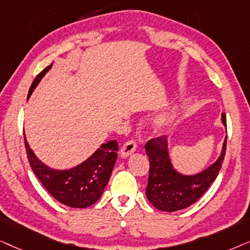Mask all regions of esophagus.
I'll return each mask as SVG.
<instances>
[{
    "label": "esophagus",
    "mask_w": 250,
    "mask_h": 250,
    "mask_svg": "<svg viewBox=\"0 0 250 250\" xmlns=\"http://www.w3.org/2000/svg\"><path fill=\"white\" fill-rule=\"evenodd\" d=\"M136 149H137V143L135 140H128V142L125 143L124 146L121 147L120 155L121 157H128L129 155H131Z\"/></svg>",
    "instance_id": "obj_1"
}]
</instances>
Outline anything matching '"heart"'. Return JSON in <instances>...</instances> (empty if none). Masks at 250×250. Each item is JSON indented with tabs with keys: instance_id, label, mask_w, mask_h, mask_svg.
Listing matches in <instances>:
<instances>
[{
	"instance_id": "1",
	"label": "heart",
	"mask_w": 250,
	"mask_h": 250,
	"mask_svg": "<svg viewBox=\"0 0 250 250\" xmlns=\"http://www.w3.org/2000/svg\"><path fill=\"white\" fill-rule=\"evenodd\" d=\"M168 120H170V117H167V118H163L161 120V124H165V122H167Z\"/></svg>"
}]
</instances>
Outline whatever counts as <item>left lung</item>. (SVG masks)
Wrapping results in <instances>:
<instances>
[{
	"label": "left lung",
	"instance_id": "left-lung-1",
	"mask_svg": "<svg viewBox=\"0 0 250 250\" xmlns=\"http://www.w3.org/2000/svg\"><path fill=\"white\" fill-rule=\"evenodd\" d=\"M222 122L227 128L224 113H222ZM227 138L224 139L219 159L194 175L181 174L173 167L168 155L167 136L148 140L145 149L149 160L148 184L146 187V197L149 203L163 212H175L196 203L219 174L226 155Z\"/></svg>",
	"mask_w": 250,
	"mask_h": 250
}]
</instances>
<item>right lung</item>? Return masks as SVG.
Masks as SVG:
<instances>
[{
    "mask_svg": "<svg viewBox=\"0 0 250 250\" xmlns=\"http://www.w3.org/2000/svg\"><path fill=\"white\" fill-rule=\"evenodd\" d=\"M51 66L52 64L46 66L35 78L28 91L27 100ZM24 146L31 170L44 188L58 202L75 208H86L101 198L111 178L119 148L117 140H110L106 144H102L100 148L82 164L69 170H55L37 159L28 145L26 136Z\"/></svg>",
    "mask_w": 250,
    "mask_h": 250,
    "instance_id": "obj_1",
    "label": "right lung"
}]
</instances>
